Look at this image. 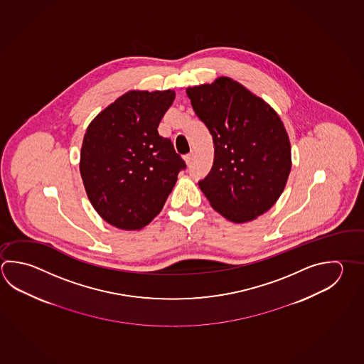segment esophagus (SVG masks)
I'll return each instance as SVG.
<instances>
[{
    "instance_id": "obj_1",
    "label": "esophagus",
    "mask_w": 364,
    "mask_h": 364,
    "mask_svg": "<svg viewBox=\"0 0 364 364\" xmlns=\"http://www.w3.org/2000/svg\"><path fill=\"white\" fill-rule=\"evenodd\" d=\"M184 161H186V166H188V167H191V166H192L193 154H188V156H186V157H184Z\"/></svg>"
}]
</instances>
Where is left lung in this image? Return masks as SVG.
Masks as SVG:
<instances>
[{
	"mask_svg": "<svg viewBox=\"0 0 364 364\" xmlns=\"http://www.w3.org/2000/svg\"><path fill=\"white\" fill-rule=\"evenodd\" d=\"M186 95L213 136V168L198 183L211 206L238 224L267 213L291 171V144L277 112L229 77L188 87Z\"/></svg>",
	"mask_w": 364,
	"mask_h": 364,
	"instance_id": "8db88e82",
	"label": "left lung"
}]
</instances>
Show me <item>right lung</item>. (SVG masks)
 Wrapping results in <instances>:
<instances>
[{
  "label": "right lung",
  "instance_id": "right-lung-1",
  "mask_svg": "<svg viewBox=\"0 0 364 364\" xmlns=\"http://www.w3.org/2000/svg\"><path fill=\"white\" fill-rule=\"evenodd\" d=\"M175 91H129L91 121L80 172L91 205L124 230L148 225L161 213L186 162L158 124Z\"/></svg>",
  "mask_w": 364,
  "mask_h": 364
}]
</instances>
